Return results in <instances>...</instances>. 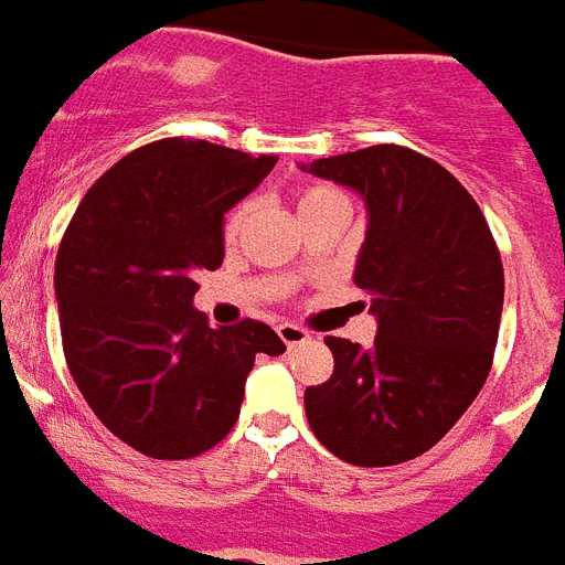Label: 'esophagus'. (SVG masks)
Returning <instances> with one entry per match:
<instances>
[{
    "instance_id": "esophagus-1",
    "label": "esophagus",
    "mask_w": 565,
    "mask_h": 565,
    "mask_svg": "<svg viewBox=\"0 0 565 565\" xmlns=\"http://www.w3.org/2000/svg\"><path fill=\"white\" fill-rule=\"evenodd\" d=\"M278 337H281V342L287 348H296V345H301V342H307V339H310V333H307L305 328H298V324L284 322V324H278Z\"/></svg>"
}]
</instances>
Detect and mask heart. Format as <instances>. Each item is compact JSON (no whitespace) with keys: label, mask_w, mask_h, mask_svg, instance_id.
Segmentation results:
<instances>
[{"label":"heart","mask_w":565,"mask_h":565,"mask_svg":"<svg viewBox=\"0 0 565 565\" xmlns=\"http://www.w3.org/2000/svg\"><path fill=\"white\" fill-rule=\"evenodd\" d=\"M328 196H337V191H333V188H324V185L305 188V191L298 194V209H307V205L319 203V200H328ZM246 211H249V205L243 203V205H237L232 214H228V220H226V235L228 237L237 235V228H241L243 220H246Z\"/></svg>","instance_id":"1"}]
</instances>
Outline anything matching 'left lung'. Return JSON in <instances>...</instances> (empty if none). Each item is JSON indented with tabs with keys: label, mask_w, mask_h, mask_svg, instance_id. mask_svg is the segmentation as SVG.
Listing matches in <instances>:
<instances>
[{
	"label": "left lung",
	"mask_w": 565,
	"mask_h": 565,
	"mask_svg": "<svg viewBox=\"0 0 565 565\" xmlns=\"http://www.w3.org/2000/svg\"><path fill=\"white\" fill-rule=\"evenodd\" d=\"M301 168L369 209L354 281L377 316L371 348L324 339L333 374L305 392L307 420L348 465H401L441 441L488 380L505 298L497 241L467 188L401 145Z\"/></svg>",
	"instance_id": "obj_1"
}]
</instances>
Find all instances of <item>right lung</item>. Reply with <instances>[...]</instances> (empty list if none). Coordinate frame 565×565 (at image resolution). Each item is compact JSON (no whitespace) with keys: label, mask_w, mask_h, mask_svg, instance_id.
<instances>
[{"label":"right lung","mask_w":565,"mask_h":565,"mask_svg":"<svg viewBox=\"0 0 565 565\" xmlns=\"http://www.w3.org/2000/svg\"><path fill=\"white\" fill-rule=\"evenodd\" d=\"M275 156L162 139L109 168L77 205L54 264L68 371L109 433L150 458H194L232 433L269 324L211 328L200 269L223 264V214Z\"/></svg>","instance_id":"1"}]
</instances>
